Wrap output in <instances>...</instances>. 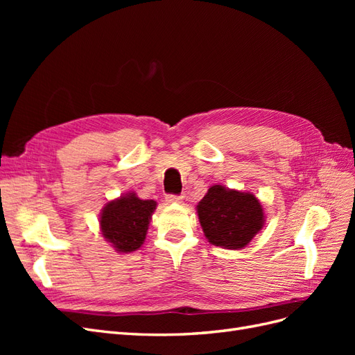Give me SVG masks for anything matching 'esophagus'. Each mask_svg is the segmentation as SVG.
Segmentation results:
<instances>
[{"instance_id": "obj_1", "label": "esophagus", "mask_w": 355, "mask_h": 355, "mask_svg": "<svg viewBox=\"0 0 355 355\" xmlns=\"http://www.w3.org/2000/svg\"><path fill=\"white\" fill-rule=\"evenodd\" d=\"M182 200H184V196L168 194V196L166 197V201H167V202H182Z\"/></svg>"}]
</instances>
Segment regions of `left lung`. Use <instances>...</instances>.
<instances>
[{"mask_svg": "<svg viewBox=\"0 0 355 355\" xmlns=\"http://www.w3.org/2000/svg\"><path fill=\"white\" fill-rule=\"evenodd\" d=\"M197 213L209 243L231 250L245 247L265 223L263 209L253 194L222 185L209 188Z\"/></svg>", "mask_w": 355, "mask_h": 355, "instance_id": "left-lung-1", "label": "left lung"}]
</instances>
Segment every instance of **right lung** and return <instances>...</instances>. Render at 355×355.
Listing matches in <instances>:
<instances>
[{
  "label": "right lung",
  "instance_id": "1",
  "mask_svg": "<svg viewBox=\"0 0 355 355\" xmlns=\"http://www.w3.org/2000/svg\"><path fill=\"white\" fill-rule=\"evenodd\" d=\"M155 207L154 200H141L135 192L110 201L99 220L105 240L120 253L137 250L145 241Z\"/></svg>",
  "mask_w": 355,
  "mask_h": 355
}]
</instances>
